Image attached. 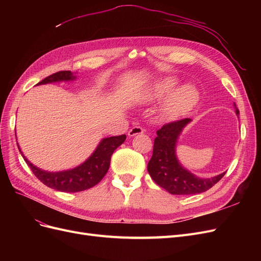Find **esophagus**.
Here are the masks:
<instances>
[{
  "label": "esophagus",
  "mask_w": 261,
  "mask_h": 261,
  "mask_svg": "<svg viewBox=\"0 0 261 261\" xmlns=\"http://www.w3.org/2000/svg\"><path fill=\"white\" fill-rule=\"evenodd\" d=\"M140 134H144V128L140 127V126H134L133 128H130L127 133L128 137H134L136 135H140Z\"/></svg>",
  "instance_id": "1"
}]
</instances>
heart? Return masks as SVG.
<instances>
[{
	"instance_id": "obj_1",
	"label": "heart",
	"mask_w": 261,
	"mask_h": 261,
	"mask_svg": "<svg viewBox=\"0 0 261 261\" xmlns=\"http://www.w3.org/2000/svg\"><path fill=\"white\" fill-rule=\"evenodd\" d=\"M174 77H164L153 83L144 92L143 100L146 103H152L167 96L161 108V116L165 120H175L191 110L198 100V91L192 84H184L177 87Z\"/></svg>"
}]
</instances>
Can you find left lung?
<instances>
[{
    "label": "left lung",
    "instance_id": "8db88e82",
    "mask_svg": "<svg viewBox=\"0 0 261 261\" xmlns=\"http://www.w3.org/2000/svg\"><path fill=\"white\" fill-rule=\"evenodd\" d=\"M235 108L236 115L240 111ZM192 122L191 118H184L177 122L164 125L156 132L153 144V153L147 170L150 176L160 187L172 195H193L208 191L222 178L225 172L209 178L195 175L180 164L176 155L177 140L181 132Z\"/></svg>",
    "mask_w": 261,
    "mask_h": 261
}]
</instances>
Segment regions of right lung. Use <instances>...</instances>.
Wrapping results in <instances>:
<instances>
[{"label":"right lung","mask_w":261,"mask_h":261,"mask_svg":"<svg viewBox=\"0 0 261 261\" xmlns=\"http://www.w3.org/2000/svg\"><path fill=\"white\" fill-rule=\"evenodd\" d=\"M76 78L77 77L70 70H62V72H58L48 76L43 81L39 82L37 85L39 86L60 82H72L75 81ZM125 139V135L101 139L97 148L94 149V151L86 161L74 169L59 172H49L36 167L23 155L18 143L17 146L23 160L26 161L34 174L44 185L60 192L77 193L93 187L105 177L110 167L112 153L117 147H120L124 143Z\"/></svg>","instance_id":"obj_1"}]
</instances>
